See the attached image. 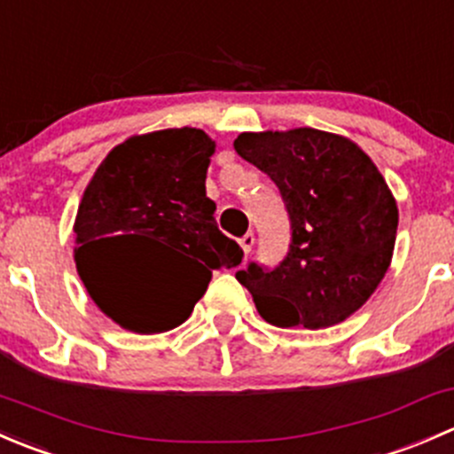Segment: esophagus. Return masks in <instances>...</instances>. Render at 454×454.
<instances>
[{
	"label": "esophagus",
	"instance_id": "esophagus-1",
	"mask_svg": "<svg viewBox=\"0 0 454 454\" xmlns=\"http://www.w3.org/2000/svg\"><path fill=\"white\" fill-rule=\"evenodd\" d=\"M239 244H241V248H244L246 254L253 253V246H254V235H253V232H246V235L239 239Z\"/></svg>",
	"mask_w": 454,
	"mask_h": 454
}]
</instances>
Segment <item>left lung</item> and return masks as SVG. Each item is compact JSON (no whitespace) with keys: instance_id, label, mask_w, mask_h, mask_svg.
Returning <instances> with one entry per match:
<instances>
[{"instance_id":"obj_1","label":"left lung","mask_w":454,"mask_h":454,"mask_svg":"<svg viewBox=\"0 0 454 454\" xmlns=\"http://www.w3.org/2000/svg\"><path fill=\"white\" fill-rule=\"evenodd\" d=\"M235 151L268 173L290 215L286 259L235 274L261 318L323 329L358 312L395 248L397 204L378 167L356 142L312 127L239 134Z\"/></svg>"}]
</instances>
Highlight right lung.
<instances>
[{"label": "right lung", "mask_w": 454, "mask_h": 454, "mask_svg": "<svg viewBox=\"0 0 454 454\" xmlns=\"http://www.w3.org/2000/svg\"><path fill=\"white\" fill-rule=\"evenodd\" d=\"M215 142L201 129L131 136L96 168L76 213L74 261L87 294L114 323L160 333L184 323L213 270L235 268L244 250L215 222L206 171ZM181 261L150 263L148 246Z\"/></svg>", "instance_id": "obj_1"}]
</instances>
